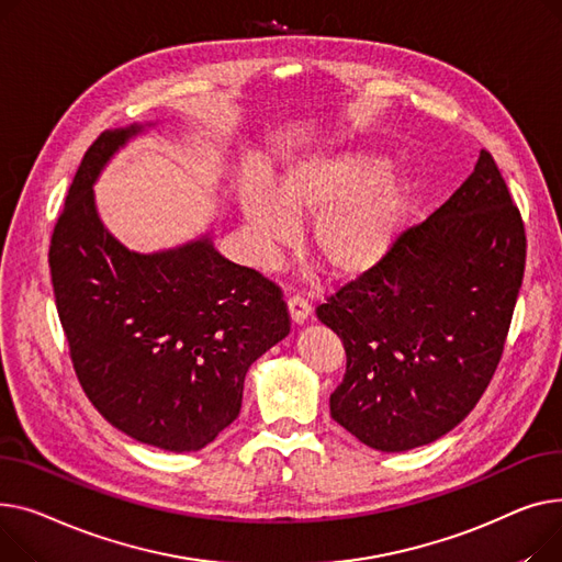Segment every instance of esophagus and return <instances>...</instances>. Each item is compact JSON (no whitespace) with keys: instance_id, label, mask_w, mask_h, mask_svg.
Masks as SVG:
<instances>
[{"instance_id":"1","label":"esophagus","mask_w":562,"mask_h":562,"mask_svg":"<svg viewBox=\"0 0 562 562\" xmlns=\"http://www.w3.org/2000/svg\"><path fill=\"white\" fill-rule=\"evenodd\" d=\"M288 311H290V317H292L294 324H302L311 315V304L304 300L300 292H292L288 296Z\"/></svg>"}]
</instances>
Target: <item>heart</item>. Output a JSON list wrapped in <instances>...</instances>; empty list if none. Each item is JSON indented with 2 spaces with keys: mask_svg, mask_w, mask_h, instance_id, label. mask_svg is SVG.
I'll return each instance as SVG.
<instances>
[{
  "mask_svg": "<svg viewBox=\"0 0 562 562\" xmlns=\"http://www.w3.org/2000/svg\"><path fill=\"white\" fill-rule=\"evenodd\" d=\"M415 181L390 156L340 147L296 158L272 183H249L240 204L262 256L292 243L294 224L313 220L311 256L334 279H358L394 254L415 211Z\"/></svg>",
  "mask_w": 562,
  "mask_h": 562,
  "instance_id": "1",
  "label": "heart"
}]
</instances>
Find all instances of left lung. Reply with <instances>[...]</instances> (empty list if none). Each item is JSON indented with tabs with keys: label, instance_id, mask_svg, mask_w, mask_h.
<instances>
[{
	"label": "left lung",
	"instance_id": "obj_1",
	"mask_svg": "<svg viewBox=\"0 0 562 562\" xmlns=\"http://www.w3.org/2000/svg\"><path fill=\"white\" fill-rule=\"evenodd\" d=\"M524 262L519 209L481 149L463 186L383 266L317 306L347 353L331 417L387 453L449 434L499 366Z\"/></svg>",
	"mask_w": 562,
	"mask_h": 562
}]
</instances>
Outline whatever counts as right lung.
<instances>
[{
  "instance_id": "add662e5",
  "label": "right lung",
  "mask_w": 562,
  "mask_h": 562,
  "mask_svg": "<svg viewBox=\"0 0 562 562\" xmlns=\"http://www.w3.org/2000/svg\"><path fill=\"white\" fill-rule=\"evenodd\" d=\"M140 124L86 151L52 234L56 308L92 406L138 442L196 451L243 406L251 362L290 334L281 288L226 260L209 236L136 254L115 240L92 183Z\"/></svg>"
}]
</instances>
